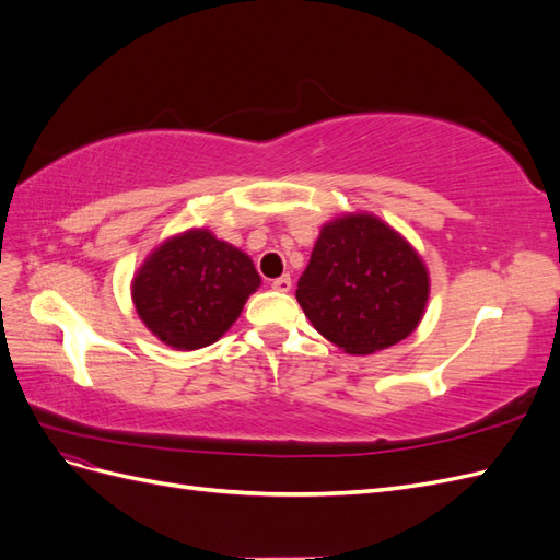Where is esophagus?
Wrapping results in <instances>:
<instances>
[{"label": "esophagus", "mask_w": 560, "mask_h": 560, "mask_svg": "<svg viewBox=\"0 0 560 560\" xmlns=\"http://www.w3.org/2000/svg\"><path fill=\"white\" fill-rule=\"evenodd\" d=\"M270 287H273L276 292H290L292 290V278L290 276H280V278H276L273 282H270Z\"/></svg>", "instance_id": "esophagus-1"}]
</instances>
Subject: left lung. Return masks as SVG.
<instances>
[{"label": "left lung", "mask_w": 560, "mask_h": 560, "mask_svg": "<svg viewBox=\"0 0 560 560\" xmlns=\"http://www.w3.org/2000/svg\"><path fill=\"white\" fill-rule=\"evenodd\" d=\"M428 292V270L399 233L371 214H348L322 229L296 299L327 341L371 354L416 329Z\"/></svg>", "instance_id": "1"}]
</instances>
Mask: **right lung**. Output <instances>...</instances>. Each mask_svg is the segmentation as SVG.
I'll list each match as a JSON object with an SVG mask.
<instances>
[{
  "label": "right lung",
  "mask_w": 560,
  "mask_h": 560,
  "mask_svg": "<svg viewBox=\"0 0 560 560\" xmlns=\"http://www.w3.org/2000/svg\"><path fill=\"white\" fill-rule=\"evenodd\" d=\"M259 284L247 254L198 229L151 254L132 280V301L163 343L196 350L229 331Z\"/></svg>",
  "instance_id": "1"
}]
</instances>
